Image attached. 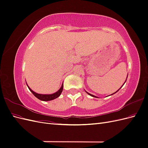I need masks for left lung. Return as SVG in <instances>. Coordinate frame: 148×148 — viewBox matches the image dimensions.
I'll return each instance as SVG.
<instances>
[{
  "label": "left lung",
  "mask_w": 148,
  "mask_h": 148,
  "mask_svg": "<svg viewBox=\"0 0 148 148\" xmlns=\"http://www.w3.org/2000/svg\"><path fill=\"white\" fill-rule=\"evenodd\" d=\"M127 77H128V75H127ZM126 81H127V79H126V80H125V82H124V83H123V84H125V82H126ZM123 85H122V86H123ZM122 87H121V88H122ZM119 89H118V90H117V91H116V92H114V93H113V94H112V95H114V94H115V93H116V92H117V91H119ZM87 92V93H88V95H89V96H92V97H96V96H94V95H91V94H90V93H89V92Z\"/></svg>",
  "instance_id": "obj_1"
}]
</instances>
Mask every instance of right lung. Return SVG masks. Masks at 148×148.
<instances>
[{
    "mask_svg": "<svg viewBox=\"0 0 148 148\" xmlns=\"http://www.w3.org/2000/svg\"><path fill=\"white\" fill-rule=\"evenodd\" d=\"M27 86H28V88L29 89V91L33 94V95L36 97H37L38 99H39V100H41V101H51V100H53V99H56V98H57L58 97L60 96V95H61L62 91H63L64 84H62L60 88L57 92L53 93V94H50V95H42V94H38L37 92L33 91L32 89H31L28 86V84H27Z\"/></svg>",
    "mask_w": 148,
    "mask_h": 148,
    "instance_id": "obj_1",
    "label": "right lung"
}]
</instances>
